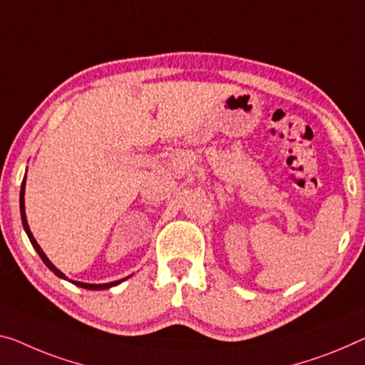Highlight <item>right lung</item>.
I'll return each mask as SVG.
<instances>
[{
  "mask_svg": "<svg viewBox=\"0 0 365 365\" xmlns=\"http://www.w3.org/2000/svg\"><path fill=\"white\" fill-rule=\"evenodd\" d=\"M24 194H26V178H24V181H22V184H21V197H19V207H21V220H22V227H24V230H26V233H27V237H29V240H31V243H32V246L34 248H36V251L38 253V256H41V259L43 261V264H46L50 271H52L55 276H58L60 279H65V280H70L71 284H75V285H78V287H83V289H88V290H104V289H110V287H114V285H119L120 282H124L125 279H128V277H125V279H120V280H114V282H108V284H86V282H80V280H71V279H68L65 276L63 272L60 271V269H57L55 267L52 262H50V259L48 257L46 256V253H43L42 251V248L41 246H38V243L36 241V238H34V235H32V232H31V228H29V223H27V218H26V205H24Z\"/></svg>",
  "mask_w": 365,
  "mask_h": 365,
  "instance_id": "1",
  "label": "right lung"
}]
</instances>
